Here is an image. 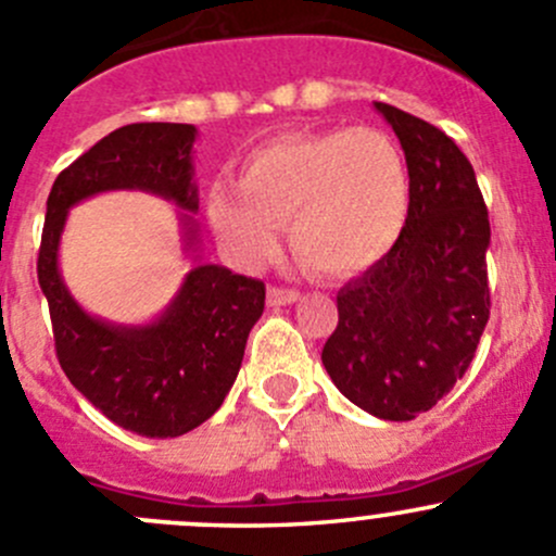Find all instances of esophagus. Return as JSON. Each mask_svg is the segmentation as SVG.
I'll use <instances>...</instances> for the list:
<instances>
[{
	"label": "esophagus",
	"mask_w": 556,
	"mask_h": 556,
	"mask_svg": "<svg viewBox=\"0 0 556 556\" xmlns=\"http://www.w3.org/2000/svg\"><path fill=\"white\" fill-rule=\"evenodd\" d=\"M301 299L299 290H290V288H268V304L271 306H288V304H295V301Z\"/></svg>",
	"instance_id": "esophagus-1"
}]
</instances>
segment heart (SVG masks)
I'll return each mask as SVG.
<instances>
[{"mask_svg": "<svg viewBox=\"0 0 556 556\" xmlns=\"http://www.w3.org/2000/svg\"><path fill=\"white\" fill-rule=\"evenodd\" d=\"M412 179L397 144L374 128L290 131L239 166L237 185L206 193V215L244 261L271 255L290 226L295 255L319 274L361 271L401 239Z\"/></svg>", "mask_w": 556, "mask_h": 556, "instance_id": "1", "label": "heart"}]
</instances>
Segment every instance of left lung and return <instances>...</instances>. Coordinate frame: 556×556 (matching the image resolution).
Instances as JSON below:
<instances>
[{
	"label": "left lung",
	"instance_id": "1",
	"mask_svg": "<svg viewBox=\"0 0 556 556\" xmlns=\"http://www.w3.org/2000/svg\"><path fill=\"white\" fill-rule=\"evenodd\" d=\"M401 139L412 210L395 247L336 295L323 366L363 412L408 422L468 371L490 319V217L470 161L441 128L374 104Z\"/></svg>",
	"mask_w": 556,
	"mask_h": 556
}]
</instances>
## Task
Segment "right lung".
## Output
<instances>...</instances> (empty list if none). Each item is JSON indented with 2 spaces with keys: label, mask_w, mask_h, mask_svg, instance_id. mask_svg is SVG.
<instances>
[{
  "label": "right lung",
  "mask_w": 556,
  "mask_h": 556,
  "mask_svg": "<svg viewBox=\"0 0 556 556\" xmlns=\"http://www.w3.org/2000/svg\"><path fill=\"white\" fill-rule=\"evenodd\" d=\"M190 123H131L99 139L55 177L45 212L37 277L48 299L55 357L66 379L121 428L177 439L226 401L242 366L247 336L263 314L266 285L215 263H195L155 323L112 325L80 309L59 274L66 212L104 190H148L179 210H199ZM185 250L195 244L182 215Z\"/></svg>",
  "instance_id": "obj_1"
}]
</instances>
